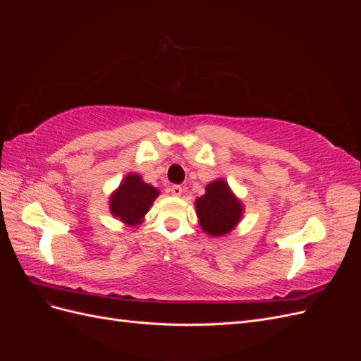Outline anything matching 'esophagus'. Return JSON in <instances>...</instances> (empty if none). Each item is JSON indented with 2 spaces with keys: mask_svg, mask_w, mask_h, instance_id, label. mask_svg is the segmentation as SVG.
Instances as JSON below:
<instances>
[{
  "mask_svg": "<svg viewBox=\"0 0 361 361\" xmlns=\"http://www.w3.org/2000/svg\"><path fill=\"white\" fill-rule=\"evenodd\" d=\"M182 187L180 185H173V187H170V192L173 194V195H176V197H179V195H182Z\"/></svg>",
  "mask_w": 361,
  "mask_h": 361,
  "instance_id": "1",
  "label": "esophagus"
}]
</instances>
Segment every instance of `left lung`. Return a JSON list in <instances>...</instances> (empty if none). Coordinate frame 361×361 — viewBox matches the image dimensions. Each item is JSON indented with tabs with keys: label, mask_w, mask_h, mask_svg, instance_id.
Instances as JSON below:
<instances>
[{
	"label": "left lung",
	"mask_w": 361,
	"mask_h": 361,
	"mask_svg": "<svg viewBox=\"0 0 361 361\" xmlns=\"http://www.w3.org/2000/svg\"><path fill=\"white\" fill-rule=\"evenodd\" d=\"M195 212L200 227L211 236H223L232 232L244 212V206L223 179L206 187V192L195 200Z\"/></svg>",
	"instance_id": "8db88e82"
}]
</instances>
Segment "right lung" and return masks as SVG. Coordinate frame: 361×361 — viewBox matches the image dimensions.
I'll return each mask as SVG.
<instances>
[{"mask_svg":"<svg viewBox=\"0 0 361 361\" xmlns=\"http://www.w3.org/2000/svg\"><path fill=\"white\" fill-rule=\"evenodd\" d=\"M159 195V191L150 183L143 182L138 174L129 173L120 187L111 194L110 211L128 226H137L143 221L152 203Z\"/></svg>","mask_w":361,"mask_h":361,"instance_id":"right-lung-1","label":"right lung"}]
</instances>
